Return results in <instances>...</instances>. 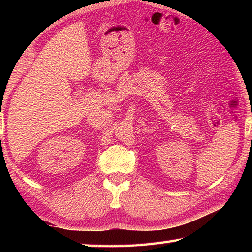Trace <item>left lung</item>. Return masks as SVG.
<instances>
[{
	"label": "left lung",
	"instance_id": "1",
	"mask_svg": "<svg viewBox=\"0 0 252 252\" xmlns=\"http://www.w3.org/2000/svg\"><path fill=\"white\" fill-rule=\"evenodd\" d=\"M251 136H252V134H251Z\"/></svg>",
	"mask_w": 252,
	"mask_h": 252
}]
</instances>
